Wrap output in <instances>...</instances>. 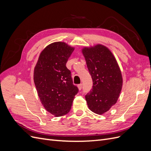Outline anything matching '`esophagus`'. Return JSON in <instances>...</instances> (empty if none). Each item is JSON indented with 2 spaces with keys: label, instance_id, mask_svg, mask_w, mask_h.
<instances>
[{
  "label": "esophagus",
  "instance_id": "34e87169",
  "mask_svg": "<svg viewBox=\"0 0 151 151\" xmlns=\"http://www.w3.org/2000/svg\"><path fill=\"white\" fill-rule=\"evenodd\" d=\"M77 88H78L79 90H81L82 88H83V84H79L78 86H77Z\"/></svg>",
  "mask_w": 151,
  "mask_h": 151
}]
</instances>
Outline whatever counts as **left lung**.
<instances>
[{
	"label": "left lung",
	"mask_w": 151,
	"mask_h": 151,
	"mask_svg": "<svg viewBox=\"0 0 151 151\" xmlns=\"http://www.w3.org/2000/svg\"><path fill=\"white\" fill-rule=\"evenodd\" d=\"M87 66L93 81V89L86 95L91 111L103 115L117 102L120 96L123 77L113 53L101 44L82 48Z\"/></svg>",
	"instance_id": "1"
}]
</instances>
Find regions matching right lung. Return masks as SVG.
I'll use <instances>...</instances> for the list:
<instances>
[{
  "label": "right lung",
  "mask_w": 151,
  "mask_h": 151,
  "mask_svg": "<svg viewBox=\"0 0 151 151\" xmlns=\"http://www.w3.org/2000/svg\"><path fill=\"white\" fill-rule=\"evenodd\" d=\"M74 49L63 42L50 44L40 53L34 68V83L40 101L47 111L55 116L70 111L78 92L66 67Z\"/></svg>",
  "instance_id": "add662e5"
}]
</instances>
